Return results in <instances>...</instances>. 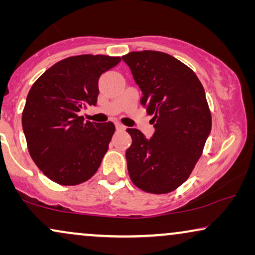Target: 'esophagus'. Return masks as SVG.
I'll return each mask as SVG.
<instances>
[{
  "label": "esophagus",
  "mask_w": 255,
  "mask_h": 255,
  "mask_svg": "<svg viewBox=\"0 0 255 255\" xmlns=\"http://www.w3.org/2000/svg\"><path fill=\"white\" fill-rule=\"evenodd\" d=\"M115 125H116V128H117L118 131H123V130H125V127H124V125H122L121 123H116Z\"/></svg>",
  "instance_id": "obj_1"
}]
</instances>
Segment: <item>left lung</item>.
Returning <instances> with one entry per match:
<instances>
[{
  "label": "left lung",
  "instance_id": "obj_1",
  "mask_svg": "<svg viewBox=\"0 0 255 255\" xmlns=\"http://www.w3.org/2000/svg\"><path fill=\"white\" fill-rule=\"evenodd\" d=\"M122 58L155 128L149 139L138 128L127 130L132 138L125 153L128 175L146 193H170L189 177L210 134L204 88L188 66L163 52H130Z\"/></svg>",
  "mask_w": 255,
  "mask_h": 255
}]
</instances>
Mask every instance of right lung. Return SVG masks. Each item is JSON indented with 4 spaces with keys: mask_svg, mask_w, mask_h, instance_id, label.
<instances>
[{
    "mask_svg": "<svg viewBox=\"0 0 255 255\" xmlns=\"http://www.w3.org/2000/svg\"><path fill=\"white\" fill-rule=\"evenodd\" d=\"M120 57L82 54L47 69L31 87L22 114L27 149L38 168L62 186H76L97 172L115 132L113 122H85L96 106L99 80Z\"/></svg>",
    "mask_w": 255,
    "mask_h": 255,
    "instance_id": "add662e5",
    "label": "right lung"
}]
</instances>
